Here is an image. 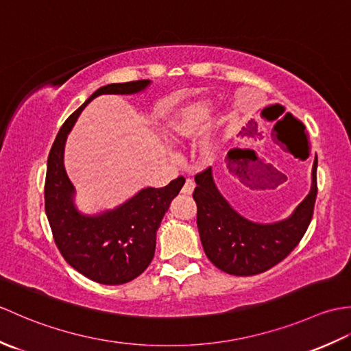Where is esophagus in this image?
I'll return each instance as SVG.
<instances>
[{
  "mask_svg": "<svg viewBox=\"0 0 351 351\" xmlns=\"http://www.w3.org/2000/svg\"><path fill=\"white\" fill-rule=\"evenodd\" d=\"M195 187H196V185H195V182H193L191 180H185V184H184L181 193H182V195H187L189 196V195H191L193 190H195Z\"/></svg>",
  "mask_w": 351,
  "mask_h": 351,
  "instance_id": "esophagus-1",
  "label": "esophagus"
}]
</instances>
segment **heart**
Masks as SVG:
<instances>
[{"label":"heart","instance_id":"heart-1","mask_svg":"<svg viewBox=\"0 0 351 351\" xmlns=\"http://www.w3.org/2000/svg\"><path fill=\"white\" fill-rule=\"evenodd\" d=\"M211 116V104L206 99L191 101L187 106L181 107L167 121V132L175 140H187L199 136L202 132ZM213 143L205 141L202 146L204 156H210L213 154Z\"/></svg>","mask_w":351,"mask_h":351}]
</instances>
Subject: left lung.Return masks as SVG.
<instances>
[{
	"label": "left lung",
	"instance_id": "1",
	"mask_svg": "<svg viewBox=\"0 0 351 351\" xmlns=\"http://www.w3.org/2000/svg\"><path fill=\"white\" fill-rule=\"evenodd\" d=\"M241 149L228 152V169L237 178L252 173ZM193 199L197 205V228L208 259L221 271L253 276L285 259L300 243L312 220L317 199V158L312 167L309 195L288 219L261 225L241 217L220 195L208 167L196 175Z\"/></svg>",
	"mask_w": 351,
	"mask_h": 351
}]
</instances>
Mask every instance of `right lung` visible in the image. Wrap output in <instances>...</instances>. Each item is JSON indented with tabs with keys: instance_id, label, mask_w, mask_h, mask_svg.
<instances>
[{
	"instance_id": "add662e5",
	"label": "right lung",
	"mask_w": 351,
	"mask_h": 351,
	"mask_svg": "<svg viewBox=\"0 0 351 351\" xmlns=\"http://www.w3.org/2000/svg\"><path fill=\"white\" fill-rule=\"evenodd\" d=\"M149 83V80H138L98 88L66 119L48 155L45 213L57 249L71 267L102 285H122L146 270L155 253L156 230L185 180L180 176L162 189L140 190L116 210L83 215L73 205V185L63 164L66 137L81 111L96 96L138 93Z\"/></svg>"
}]
</instances>
